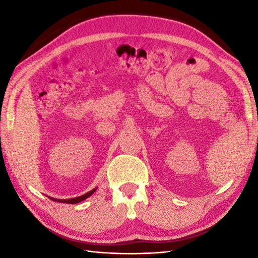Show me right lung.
<instances>
[{"mask_svg":"<svg viewBox=\"0 0 258 258\" xmlns=\"http://www.w3.org/2000/svg\"><path fill=\"white\" fill-rule=\"evenodd\" d=\"M95 190H96V188L92 189L90 191H87V193L84 194V195L79 196V197H75V199H69V200H57V199H53V197H50V196H48V197H50V200H52L54 202H57V203H65V204H76V203H80L82 201L86 200L87 197H90L93 193H94Z\"/></svg>","mask_w":258,"mask_h":258,"instance_id":"add662e5","label":"right lung"}]
</instances>
